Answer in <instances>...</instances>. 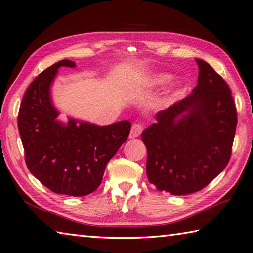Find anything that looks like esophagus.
Segmentation results:
<instances>
[{
  "label": "esophagus",
  "instance_id": "1",
  "mask_svg": "<svg viewBox=\"0 0 253 253\" xmlns=\"http://www.w3.org/2000/svg\"><path fill=\"white\" fill-rule=\"evenodd\" d=\"M143 132V126L141 123H134L131 127V132H130V137L131 138H135L141 135V133Z\"/></svg>",
  "mask_w": 253,
  "mask_h": 253
}]
</instances>
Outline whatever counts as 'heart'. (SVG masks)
Listing matches in <instances>:
<instances>
[{
  "instance_id": "b5f03b06",
  "label": "heart",
  "mask_w": 253,
  "mask_h": 253,
  "mask_svg": "<svg viewBox=\"0 0 253 253\" xmlns=\"http://www.w3.org/2000/svg\"><path fill=\"white\" fill-rule=\"evenodd\" d=\"M172 76L169 74H165V72H157V74L148 76L143 81V85L146 87H159L165 85L171 80Z\"/></svg>"
}]
</instances>
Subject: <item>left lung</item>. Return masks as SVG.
<instances>
[{
    "label": "left lung",
    "mask_w": 253,
    "mask_h": 253,
    "mask_svg": "<svg viewBox=\"0 0 253 253\" xmlns=\"http://www.w3.org/2000/svg\"><path fill=\"white\" fill-rule=\"evenodd\" d=\"M198 84L187 97L156 115L142 133L146 173L156 188L172 195L196 193L231 158L237 111L225 80L203 59Z\"/></svg>",
    "instance_id": "left-lung-1"
}]
</instances>
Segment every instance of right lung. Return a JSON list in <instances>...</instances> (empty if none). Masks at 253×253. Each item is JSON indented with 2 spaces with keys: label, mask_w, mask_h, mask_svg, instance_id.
<instances>
[{
  "label": "right lung",
  "mask_w": 253,
  "mask_h": 253,
  "mask_svg": "<svg viewBox=\"0 0 253 253\" xmlns=\"http://www.w3.org/2000/svg\"><path fill=\"white\" fill-rule=\"evenodd\" d=\"M63 59L31 82L18 112V130L28 169L56 194L79 197L102 183L108 161L126 141L127 120L99 126L69 118L60 122L50 99V85L60 67H75Z\"/></svg>",
  "instance_id": "right-lung-1"
}]
</instances>
